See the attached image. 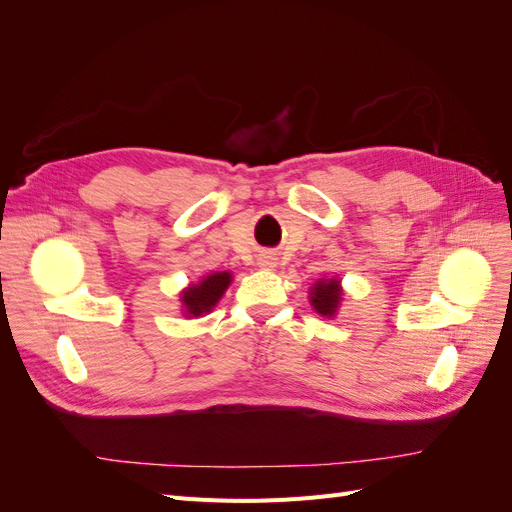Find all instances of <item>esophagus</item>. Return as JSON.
Masks as SVG:
<instances>
[{
	"instance_id": "obj_1",
	"label": "esophagus",
	"mask_w": 512,
	"mask_h": 512,
	"mask_svg": "<svg viewBox=\"0 0 512 512\" xmlns=\"http://www.w3.org/2000/svg\"><path fill=\"white\" fill-rule=\"evenodd\" d=\"M260 265H262V267H273L275 262H273V258H271V256H265V258L260 260Z\"/></svg>"
}]
</instances>
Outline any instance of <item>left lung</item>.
I'll list each match as a JSON object with an SVG mask.
<instances>
[{
    "instance_id": "left-lung-1",
    "label": "left lung",
    "mask_w": 512,
    "mask_h": 512,
    "mask_svg": "<svg viewBox=\"0 0 512 512\" xmlns=\"http://www.w3.org/2000/svg\"><path fill=\"white\" fill-rule=\"evenodd\" d=\"M309 301H312L314 309L320 316H333L335 309L342 301V290H339L337 280H322L312 288V294H309Z\"/></svg>"
}]
</instances>
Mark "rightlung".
Listing matches in <instances>:
<instances>
[{
  "label": "right lung",
  "mask_w": 512,
  "mask_h": 512,
  "mask_svg": "<svg viewBox=\"0 0 512 512\" xmlns=\"http://www.w3.org/2000/svg\"><path fill=\"white\" fill-rule=\"evenodd\" d=\"M228 284H230V273H211L200 284L190 286L181 294L185 312L190 316L211 312V307L220 301Z\"/></svg>",
  "instance_id": "obj_1"
}]
</instances>
